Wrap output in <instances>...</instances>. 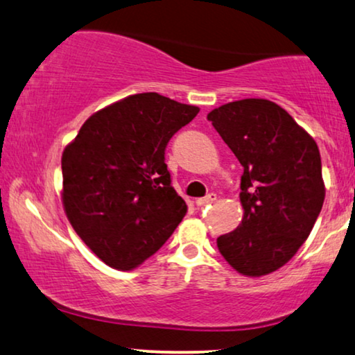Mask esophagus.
<instances>
[{
  "mask_svg": "<svg viewBox=\"0 0 355 355\" xmlns=\"http://www.w3.org/2000/svg\"><path fill=\"white\" fill-rule=\"evenodd\" d=\"M216 199H217V194L211 193V194H207L206 198H199V199H196V206H198V207L206 206V204H211V202L216 201Z\"/></svg>",
  "mask_w": 355,
  "mask_h": 355,
  "instance_id": "obj_1",
  "label": "esophagus"
}]
</instances>
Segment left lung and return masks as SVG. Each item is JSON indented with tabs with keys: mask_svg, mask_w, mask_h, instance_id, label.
Listing matches in <instances>:
<instances>
[{
	"mask_svg": "<svg viewBox=\"0 0 355 355\" xmlns=\"http://www.w3.org/2000/svg\"><path fill=\"white\" fill-rule=\"evenodd\" d=\"M243 166L241 223L217 238L234 270L262 277L283 267L309 238L325 201L320 151L282 106L239 99L207 114Z\"/></svg>",
	"mask_w": 355,
	"mask_h": 355,
	"instance_id": "1",
	"label": "left lung"
}]
</instances>
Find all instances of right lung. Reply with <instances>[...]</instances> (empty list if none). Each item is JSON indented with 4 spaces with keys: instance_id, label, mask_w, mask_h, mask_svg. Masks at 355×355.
Returning <instances> with one entry per match:
<instances>
[{
    "instance_id": "obj_1",
    "label": "right lung",
    "mask_w": 355,
    "mask_h": 355,
    "mask_svg": "<svg viewBox=\"0 0 355 355\" xmlns=\"http://www.w3.org/2000/svg\"><path fill=\"white\" fill-rule=\"evenodd\" d=\"M198 106L138 93L87 119L62 153V206L83 243L133 270L171 238L187 202L171 184L166 146Z\"/></svg>"
}]
</instances>
